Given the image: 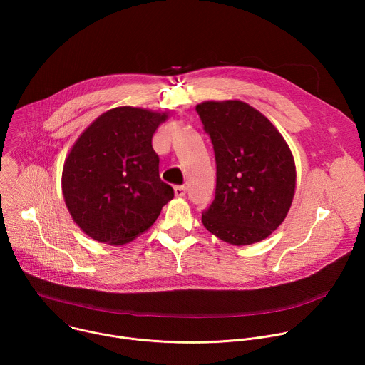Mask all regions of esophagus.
<instances>
[{"label": "esophagus", "instance_id": "esophagus-1", "mask_svg": "<svg viewBox=\"0 0 365 365\" xmlns=\"http://www.w3.org/2000/svg\"><path fill=\"white\" fill-rule=\"evenodd\" d=\"M175 196L178 197H183L186 195V187L185 186H175Z\"/></svg>", "mask_w": 365, "mask_h": 365}]
</instances>
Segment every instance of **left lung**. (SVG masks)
<instances>
[{
  "instance_id": "obj_1",
  "label": "left lung",
  "mask_w": 365,
  "mask_h": 365,
  "mask_svg": "<svg viewBox=\"0 0 365 365\" xmlns=\"http://www.w3.org/2000/svg\"><path fill=\"white\" fill-rule=\"evenodd\" d=\"M196 111L217 162L215 199L202 214L203 227L232 245L267 238L294 196L296 166L287 143L242 101H205Z\"/></svg>"
}]
</instances>
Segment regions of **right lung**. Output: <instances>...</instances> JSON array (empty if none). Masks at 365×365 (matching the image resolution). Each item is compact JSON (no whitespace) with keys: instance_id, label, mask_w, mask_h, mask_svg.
I'll list each match as a JSON object with an SVG mask.
<instances>
[{"instance_id":"1","label":"right lung","mask_w":365,"mask_h":365,"mask_svg":"<svg viewBox=\"0 0 365 365\" xmlns=\"http://www.w3.org/2000/svg\"><path fill=\"white\" fill-rule=\"evenodd\" d=\"M168 118L169 113L118 107L99 115L76 140L63 165L62 192L72 220L86 235L127 244L173 199L151 145Z\"/></svg>"}]
</instances>
